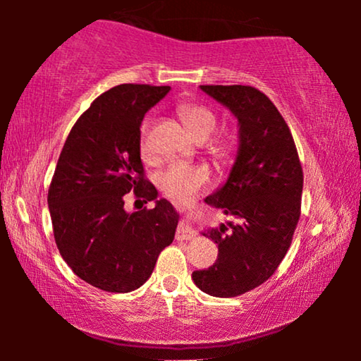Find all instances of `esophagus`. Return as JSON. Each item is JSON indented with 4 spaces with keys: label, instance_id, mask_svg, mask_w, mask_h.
Returning <instances> with one entry per match:
<instances>
[{
    "label": "esophagus",
    "instance_id": "1",
    "mask_svg": "<svg viewBox=\"0 0 361 361\" xmlns=\"http://www.w3.org/2000/svg\"><path fill=\"white\" fill-rule=\"evenodd\" d=\"M176 238L179 241H187V240H194L195 238V231L190 228L185 221H180L179 226H177L176 231Z\"/></svg>",
    "mask_w": 361,
    "mask_h": 361
}]
</instances>
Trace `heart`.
Returning <instances> with one entry per match:
<instances>
[{"mask_svg": "<svg viewBox=\"0 0 361 361\" xmlns=\"http://www.w3.org/2000/svg\"><path fill=\"white\" fill-rule=\"evenodd\" d=\"M177 115L197 140L204 141L212 136L219 126L215 111L202 103L184 102L176 108ZM149 120H145L140 131V151L142 157L149 156ZM210 152L216 159L225 161L231 156V145L226 140H214L210 142ZM210 172L205 166L187 164V162H172L156 176V185L167 199L174 202H187L197 192L209 184Z\"/></svg>", "mask_w": 361, "mask_h": 361, "instance_id": "obj_1", "label": "heart"}]
</instances>
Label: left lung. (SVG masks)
<instances>
[{
	"label": "left lung",
	"instance_id": "left-lung-1",
	"mask_svg": "<svg viewBox=\"0 0 361 361\" xmlns=\"http://www.w3.org/2000/svg\"><path fill=\"white\" fill-rule=\"evenodd\" d=\"M238 118L240 147L225 185L205 202L236 219L204 236L219 245L209 269L192 273L197 288L236 298L279 268L300 216L304 174L288 123L263 92L250 85H200Z\"/></svg>",
	"mask_w": 361,
	"mask_h": 361
}]
</instances>
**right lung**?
<instances>
[{
  "mask_svg": "<svg viewBox=\"0 0 361 361\" xmlns=\"http://www.w3.org/2000/svg\"><path fill=\"white\" fill-rule=\"evenodd\" d=\"M171 87L121 83L78 118L59 156L47 194L54 238L78 278L106 293L146 283L157 256L174 240L179 215L171 202L126 214L124 195L157 199L140 156L146 111Z\"/></svg>",
  "mask_w": 361,
  "mask_h": 361,
  "instance_id": "obj_1",
  "label": "right lung"
}]
</instances>
